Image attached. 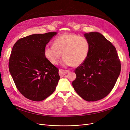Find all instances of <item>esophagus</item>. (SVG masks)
I'll list each match as a JSON object with an SVG mask.
<instances>
[{
  "instance_id": "esophagus-1",
  "label": "esophagus",
  "mask_w": 130,
  "mask_h": 130,
  "mask_svg": "<svg viewBox=\"0 0 130 130\" xmlns=\"http://www.w3.org/2000/svg\"><path fill=\"white\" fill-rule=\"evenodd\" d=\"M70 72V71L68 70H62V69H59V74L60 76H63L67 73H68Z\"/></svg>"
}]
</instances>
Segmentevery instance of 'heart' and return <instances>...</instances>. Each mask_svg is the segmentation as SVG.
I'll list each match as a JSON object with an SVG mask.
<instances>
[{
  "label": "heart",
  "instance_id": "obj_1",
  "mask_svg": "<svg viewBox=\"0 0 130 130\" xmlns=\"http://www.w3.org/2000/svg\"><path fill=\"white\" fill-rule=\"evenodd\" d=\"M90 49L86 38L74 33H65L55 38L53 46L45 48L44 55L52 64H58L62 55V65L78 66L87 59Z\"/></svg>",
  "mask_w": 130,
  "mask_h": 130
}]
</instances>
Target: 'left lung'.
I'll list each match as a JSON object with an SVG mask.
<instances>
[{
	"label": "left lung",
	"mask_w": 130,
	"mask_h": 130,
	"mask_svg": "<svg viewBox=\"0 0 130 130\" xmlns=\"http://www.w3.org/2000/svg\"><path fill=\"white\" fill-rule=\"evenodd\" d=\"M90 49L87 59L75 69L76 78L73 87L81 98L87 101H96L111 92L121 70L116 48L98 32L84 34Z\"/></svg>",
	"instance_id": "left-lung-1"
}]
</instances>
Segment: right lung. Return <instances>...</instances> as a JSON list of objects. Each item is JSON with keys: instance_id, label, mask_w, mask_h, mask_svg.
Returning a JSON list of instances; mask_svg holds the SVG:
<instances>
[{"instance_id": "1", "label": "right lung", "mask_w": 130, "mask_h": 130, "mask_svg": "<svg viewBox=\"0 0 130 130\" xmlns=\"http://www.w3.org/2000/svg\"><path fill=\"white\" fill-rule=\"evenodd\" d=\"M56 34L31 35L19 39L13 46L9 72L18 90L29 100L41 101L56 89L59 70L45 58L44 50Z\"/></svg>"}]
</instances>
